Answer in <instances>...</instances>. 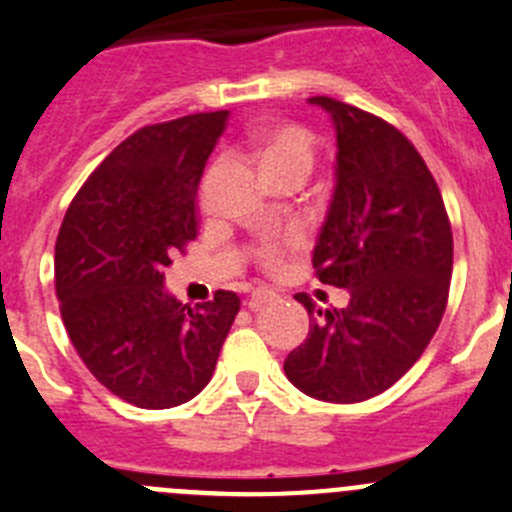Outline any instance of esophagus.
<instances>
[{
    "label": "esophagus",
    "mask_w": 512,
    "mask_h": 512,
    "mask_svg": "<svg viewBox=\"0 0 512 512\" xmlns=\"http://www.w3.org/2000/svg\"><path fill=\"white\" fill-rule=\"evenodd\" d=\"M275 292L272 290H267V287H255V290L250 292V300H247V307H250V310H260L262 305H267V302H272L275 300Z\"/></svg>",
    "instance_id": "obj_1"
}]
</instances>
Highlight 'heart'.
Listing matches in <instances>:
<instances>
[{
    "label": "heart",
    "instance_id": "obj_1",
    "mask_svg": "<svg viewBox=\"0 0 512 512\" xmlns=\"http://www.w3.org/2000/svg\"><path fill=\"white\" fill-rule=\"evenodd\" d=\"M255 145L267 177L282 175V172L310 175L312 165H315V140L300 124H270L262 132H257ZM300 242V235H287L282 240H265L257 247V260L265 270H280L285 252L292 250V247H300Z\"/></svg>",
    "mask_w": 512,
    "mask_h": 512
}]
</instances>
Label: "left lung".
I'll return each mask as SVG.
<instances>
[{"label": "left lung", "mask_w": 512, "mask_h": 512, "mask_svg": "<svg viewBox=\"0 0 512 512\" xmlns=\"http://www.w3.org/2000/svg\"><path fill=\"white\" fill-rule=\"evenodd\" d=\"M337 132L335 195L312 252L322 285L345 287L342 310H317L287 355V380L327 403L375 398L418 362L433 340L453 275V230L438 182L413 142L382 117L310 97Z\"/></svg>", "instance_id": "8db88e82"}]
</instances>
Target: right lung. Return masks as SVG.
<instances>
[{
    "instance_id": "add662e5",
    "label": "right lung",
    "mask_w": 512,
    "mask_h": 512,
    "mask_svg": "<svg viewBox=\"0 0 512 512\" xmlns=\"http://www.w3.org/2000/svg\"><path fill=\"white\" fill-rule=\"evenodd\" d=\"M227 112L147 124L114 147L74 195L54 245L64 327L109 393L145 410L195 398L215 372L240 297L182 305L165 267L197 237V187Z\"/></svg>"
}]
</instances>
